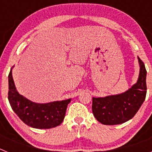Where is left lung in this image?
Returning a JSON list of instances; mask_svg holds the SVG:
<instances>
[{"label": "left lung", "mask_w": 152, "mask_h": 152, "mask_svg": "<svg viewBox=\"0 0 152 152\" xmlns=\"http://www.w3.org/2000/svg\"><path fill=\"white\" fill-rule=\"evenodd\" d=\"M139 75L137 82L128 91L104 97H93L92 111L98 122L103 125H118L135 116L145 100L146 72L143 61L138 57Z\"/></svg>", "instance_id": "left-lung-1"}]
</instances>
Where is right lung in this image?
Returning a JSON list of instances; mask_svg holds the SVG:
<instances>
[{
    "label": "right lung",
    "instance_id": "obj_1",
    "mask_svg": "<svg viewBox=\"0 0 152 152\" xmlns=\"http://www.w3.org/2000/svg\"><path fill=\"white\" fill-rule=\"evenodd\" d=\"M12 68L8 75V100L14 113L25 124L33 128L51 129L59 126L64 120L67 107L72 99L46 103H35L28 100L17 91L12 76Z\"/></svg>",
    "mask_w": 152,
    "mask_h": 152
}]
</instances>
